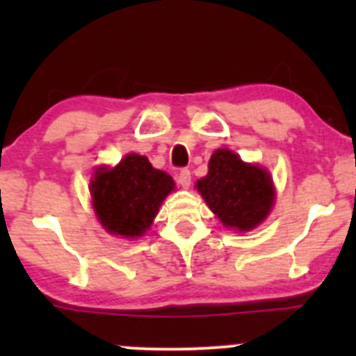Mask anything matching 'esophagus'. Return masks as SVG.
<instances>
[{
    "label": "esophagus",
    "mask_w": 356,
    "mask_h": 356,
    "mask_svg": "<svg viewBox=\"0 0 356 356\" xmlns=\"http://www.w3.org/2000/svg\"><path fill=\"white\" fill-rule=\"evenodd\" d=\"M177 182L182 188L188 189L189 186H191V170H189V168H182L177 175Z\"/></svg>",
    "instance_id": "obj_1"
}]
</instances>
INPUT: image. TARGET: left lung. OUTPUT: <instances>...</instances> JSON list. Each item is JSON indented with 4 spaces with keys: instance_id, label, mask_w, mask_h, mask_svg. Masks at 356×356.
<instances>
[{
    "instance_id": "left-lung-1",
    "label": "left lung",
    "mask_w": 356,
    "mask_h": 356,
    "mask_svg": "<svg viewBox=\"0 0 356 356\" xmlns=\"http://www.w3.org/2000/svg\"><path fill=\"white\" fill-rule=\"evenodd\" d=\"M210 210L225 227L250 231L270 211L275 193L267 170L245 163L231 149H217L208 174L196 182Z\"/></svg>"
}]
</instances>
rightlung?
Segmentation results:
<instances>
[{
  "label": "right lung",
  "mask_w": 356,
  "mask_h": 356,
  "mask_svg": "<svg viewBox=\"0 0 356 356\" xmlns=\"http://www.w3.org/2000/svg\"><path fill=\"white\" fill-rule=\"evenodd\" d=\"M172 189L170 175L153 168L146 156L131 153L115 168L96 172L91 181L92 207L110 234L136 238L152 225Z\"/></svg>",
  "instance_id": "add662e5"
}]
</instances>
